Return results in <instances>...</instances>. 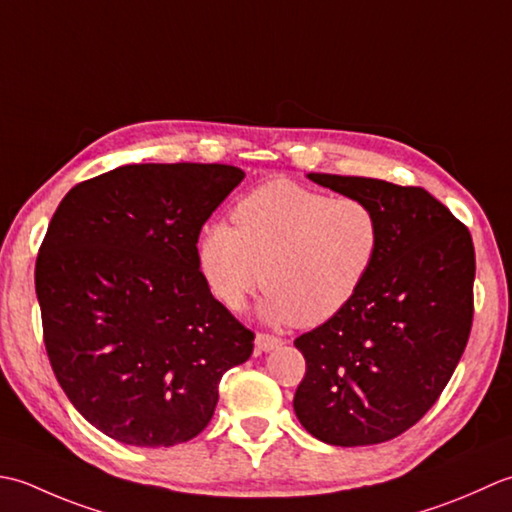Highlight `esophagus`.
Instances as JSON below:
<instances>
[{"label": "esophagus", "mask_w": 512, "mask_h": 512, "mask_svg": "<svg viewBox=\"0 0 512 512\" xmlns=\"http://www.w3.org/2000/svg\"><path fill=\"white\" fill-rule=\"evenodd\" d=\"M280 344H283V340L276 338V336H269V333H258V336H256V347L260 351H265V353L278 349Z\"/></svg>", "instance_id": "obj_1"}]
</instances>
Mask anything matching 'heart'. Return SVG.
I'll use <instances>...</instances> for the list:
<instances>
[{
    "label": "heart",
    "mask_w": 512,
    "mask_h": 512,
    "mask_svg": "<svg viewBox=\"0 0 512 512\" xmlns=\"http://www.w3.org/2000/svg\"><path fill=\"white\" fill-rule=\"evenodd\" d=\"M234 225L210 223L198 263L229 309L260 287V316L271 325L316 327L338 316L367 283L382 245L380 218L360 198H331L291 181L247 194Z\"/></svg>",
    "instance_id": "obj_1"
}]
</instances>
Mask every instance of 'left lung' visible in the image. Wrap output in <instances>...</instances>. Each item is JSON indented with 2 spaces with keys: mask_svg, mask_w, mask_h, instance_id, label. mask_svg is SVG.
<instances>
[{
  "mask_svg": "<svg viewBox=\"0 0 512 512\" xmlns=\"http://www.w3.org/2000/svg\"><path fill=\"white\" fill-rule=\"evenodd\" d=\"M378 214L382 245L358 296L294 340L307 360L294 395L300 424L333 446L393 440L451 380L473 325L468 229L422 187L307 174Z\"/></svg>",
  "mask_w": 512,
  "mask_h": 512,
  "instance_id": "8db88e82",
  "label": "left lung"
}]
</instances>
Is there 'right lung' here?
<instances>
[{
    "label": "right lung",
    "mask_w": 512,
    "mask_h": 512,
    "mask_svg": "<svg viewBox=\"0 0 512 512\" xmlns=\"http://www.w3.org/2000/svg\"><path fill=\"white\" fill-rule=\"evenodd\" d=\"M245 172L221 163L121 165L72 187L35 265L44 342L72 406L112 440H192L254 333L218 302L198 234Z\"/></svg>",
    "instance_id": "obj_1"
}]
</instances>
